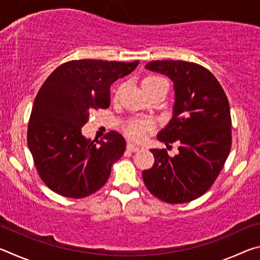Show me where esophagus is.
Masks as SVG:
<instances>
[{
    "instance_id": "obj_1",
    "label": "esophagus",
    "mask_w": 260,
    "mask_h": 260,
    "mask_svg": "<svg viewBox=\"0 0 260 260\" xmlns=\"http://www.w3.org/2000/svg\"><path fill=\"white\" fill-rule=\"evenodd\" d=\"M127 150L132 151V152H135V151H139L140 150V147L135 146V144L128 142V143H127Z\"/></svg>"
}]
</instances>
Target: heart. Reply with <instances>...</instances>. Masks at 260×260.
<instances>
[{"mask_svg":"<svg viewBox=\"0 0 260 260\" xmlns=\"http://www.w3.org/2000/svg\"><path fill=\"white\" fill-rule=\"evenodd\" d=\"M164 80L160 77L157 76H148L143 79L142 86L144 91L150 89L156 83ZM152 128V122L147 119H133L131 120L126 126V133L132 140L134 141H142L148 132H150Z\"/></svg>","mask_w":260,"mask_h":260,"instance_id":"obj_1","label":"heart"}]
</instances>
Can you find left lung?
<instances>
[{
    "label": "left lung",
    "instance_id": "1",
    "mask_svg": "<svg viewBox=\"0 0 260 260\" xmlns=\"http://www.w3.org/2000/svg\"><path fill=\"white\" fill-rule=\"evenodd\" d=\"M173 81V116L157 135L166 146L177 142L179 153L151 149L155 162L143 171L148 190L170 204L187 203L209 190L232 146L228 99L209 70L183 60H153L146 65Z\"/></svg>",
    "mask_w": 260,
    "mask_h": 260
}]
</instances>
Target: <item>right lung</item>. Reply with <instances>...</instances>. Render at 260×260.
<instances>
[{
  "label": "right lung",
  "instance_id": "right-lung-1",
  "mask_svg": "<svg viewBox=\"0 0 260 260\" xmlns=\"http://www.w3.org/2000/svg\"><path fill=\"white\" fill-rule=\"evenodd\" d=\"M138 64L70 60L43 82L29 117L27 143L39 175L52 191L82 199L108 181L112 164L124 155L126 141L114 131L104 140L91 141L81 128L91 110L109 108L110 87Z\"/></svg>",
  "mask_w": 260,
  "mask_h": 260
}]
</instances>
